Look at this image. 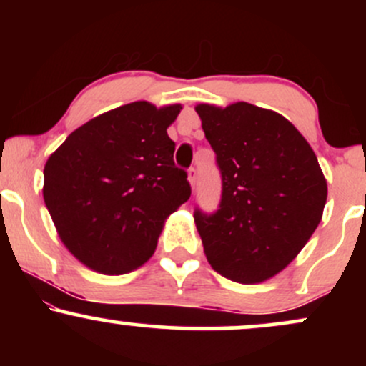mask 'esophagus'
<instances>
[{
  "mask_svg": "<svg viewBox=\"0 0 366 366\" xmlns=\"http://www.w3.org/2000/svg\"><path fill=\"white\" fill-rule=\"evenodd\" d=\"M187 174H189V182H191V186L196 187V182H197V169H194V167H191Z\"/></svg>",
  "mask_w": 366,
  "mask_h": 366,
  "instance_id": "1",
  "label": "esophagus"
}]
</instances>
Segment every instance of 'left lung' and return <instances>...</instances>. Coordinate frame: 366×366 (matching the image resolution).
I'll list each match as a JSON object with an SVG mask.
<instances>
[{"instance_id": "1", "label": "left lung", "mask_w": 366, "mask_h": 366, "mask_svg": "<svg viewBox=\"0 0 366 366\" xmlns=\"http://www.w3.org/2000/svg\"><path fill=\"white\" fill-rule=\"evenodd\" d=\"M196 112L222 179L218 209H194L204 254L234 282H262L284 270L320 224L325 177L312 146L279 113L249 103Z\"/></svg>"}]
</instances>
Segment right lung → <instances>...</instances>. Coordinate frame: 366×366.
<instances>
[{
    "label": "right lung",
    "instance_id": "add662e5",
    "mask_svg": "<svg viewBox=\"0 0 366 366\" xmlns=\"http://www.w3.org/2000/svg\"><path fill=\"white\" fill-rule=\"evenodd\" d=\"M180 104H124L74 130L44 167V203L63 244L120 275L153 256L165 218L191 197L167 127Z\"/></svg>",
    "mask_w": 366,
    "mask_h": 366
}]
</instances>
